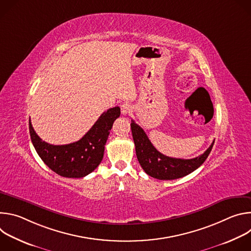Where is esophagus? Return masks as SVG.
Returning a JSON list of instances; mask_svg holds the SVG:
<instances>
[{"label": "esophagus", "mask_w": 251, "mask_h": 251, "mask_svg": "<svg viewBox=\"0 0 251 251\" xmlns=\"http://www.w3.org/2000/svg\"><path fill=\"white\" fill-rule=\"evenodd\" d=\"M120 108H121V112H122L123 115L129 114V113L132 111V106H131L129 103H123V104H121Z\"/></svg>", "instance_id": "1"}]
</instances>
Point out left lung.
Segmentation results:
<instances>
[{
    "label": "left lung",
    "instance_id": "obj_1",
    "mask_svg": "<svg viewBox=\"0 0 251 251\" xmlns=\"http://www.w3.org/2000/svg\"><path fill=\"white\" fill-rule=\"evenodd\" d=\"M132 136L137 159L145 173L158 180H175L183 177L197 170L208 157L214 141L207 150L194 159L171 158L160 153L151 143L148 136L133 120L131 122Z\"/></svg>",
    "mask_w": 251,
    "mask_h": 251
}]
</instances>
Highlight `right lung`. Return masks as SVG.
I'll return each instance as SVG.
<instances>
[{"mask_svg": "<svg viewBox=\"0 0 251 251\" xmlns=\"http://www.w3.org/2000/svg\"><path fill=\"white\" fill-rule=\"evenodd\" d=\"M119 116L118 106L103 112L80 140L66 145H51L43 141L33 130L29 119L30 139L41 159L54 173L64 177H82L101 163L106 141Z\"/></svg>", "mask_w": 251, "mask_h": 251, "instance_id": "add662e5", "label": "right lung"}]
</instances>
